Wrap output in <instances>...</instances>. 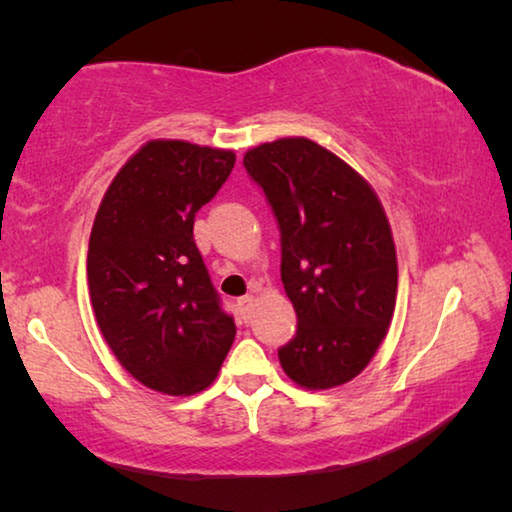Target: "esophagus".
<instances>
[{
	"mask_svg": "<svg viewBox=\"0 0 512 512\" xmlns=\"http://www.w3.org/2000/svg\"><path fill=\"white\" fill-rule=\"evenodd\" d=\"M253 302H255V296L253 293H246L244 298H239V314H241V318L244 320H248L250 318V314H253Z\"/></svg>",
	"mask_w": 512,
	"mask_h": 512,
	"instance_id": "obj_1",
	"label": "esophagus"
}]
</instances>
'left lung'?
<instances>
[{
  "label": "left lung",
  "mask_w": 512,
  "mask_h": 512,
  "mask_svg": "<svg viewBox=\"0 0 512 512\" xmlns=\"http://www.w3.org/2000/svg\"><path fill=\"white\" fill-rule=\"evenodd\" d=\"M282 235V284L298 316L277 357L309 391L348 384L391 327L397 255L384 207L361 173L307 137L244 155Z\"/></svg>",
  "instance_id": "obj_1"
}]
</instances>
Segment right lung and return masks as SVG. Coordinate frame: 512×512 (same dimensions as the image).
Masks as SVG:
<instances>
[{"instance_id": "obj_1", "label": "right lung", "mask_w": 512, "mask_h": 512, "mask_svg": "<svg viewBox=\"0 0 512 512\" xmlns=\"http://www.w3.org/2000/svg\"><path fill=\"white\" fill-rule=\"evenodd\" d=\"M235 160L225 149L151 140L112 178L94 216L88 284L99 329L121 366L164 395L210 386L235 341L194 241L196 212Z\"/></svg>"}]
</instances>
